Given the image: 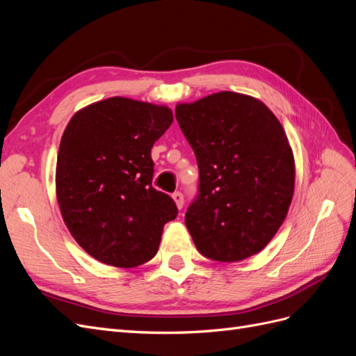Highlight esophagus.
Here are the masks:
<instances>
[{"label": "esophagus", "instance_id": "esophagus-1", "mask_svg": "<svg viewBox=\"0 0 356 356\" xmlns=\"http://www.w3.org/2000/svg\"><path fill=\"white\" fill-rule=\"evenodd\" d=\"M172 199H174V202L177 203V208L182 209V207H184V196H182L179 191H175L174 195H172Z\"/></svg>", "mask_w": 356, "mask_h": 356}]
</instances>
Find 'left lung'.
Returning <instances> with one entry per match:
<instances>
[{"label": "left lung", "instance_id": "8db88e82", "mask_svg": "<svg viewBox=\"0 0 356 356\" xmlns=\"http://www.w3.org/2000/svg\"><path fill=\"white\" fill-rule=\"evenodd\" d=\"M175 117L199 166V196L186 213L197 251L222 263L260 252L294 195L296 161L282 124L260 99L227 90L177 104Z\"/></svg>", "mask_w": 356, "mask_h": 356}]
</instances>
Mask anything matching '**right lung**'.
Listing matches in <instances>:
<instances>
[{
    "mask_svg": "<svg viewBox=\"0 0 356 356\" xmlns=\"http://www.w3.org/2000/svg\"><path fill=\"white\" fill-rule=\"evenodd\" d=\"M174 122L166 105L114 96L75 113L56 161V197L72 238L96 260L131 268L156 255L178 213L152 187V148Z\"/></svg>",
    "mask_w": 356,
    "mask_h": 356,
    "instance_id": "right-lung-1",
    "label": "right lung"
}]
</instances>
